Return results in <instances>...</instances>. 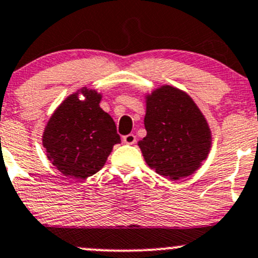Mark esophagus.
<instances>
[{
  "instance_id": "obj_1",
  "label": "esophagus",
  "mask_w": 258,
  "mask_h": 258,
  "mask_svg": "<svg viewBox=\"0 0 258 258\" xmlns=\"http://www.w3.org/2000/svg\"><path fill=\"white\" fill-rule=\"evenodd\" d=\"M123 142L126 145H134L135 142H136V136H135L134 134L126 135V136L123 137Z\"/></svg>"
}]
</instances>
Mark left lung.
Instances as JSON below:
<instances>
[{"instance_id": "obj_1", "label": "left lung", "mask_w": 258, "mask_h": 258, "mask_svg": "<svg viewBox=\"0 0 258 258\" xmlns=\"http://www.w3.org/2000/svg\"><path fill=\"white\" fill-rule=\"evenodd\" d=\"M146 137L139 142L148 166L163 177L181 179L199 170L210 153L211 130L183 91L165 85L146 95Z\"/></svg>"}]
</instances>
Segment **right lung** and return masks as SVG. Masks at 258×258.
<instances>
[{"label": "right lung", "mask_w": 258, "mask_h": 258, "mask_svg": "<svg viewBox=\"0 0 258 258\" xmlns=\"http://www.w3.org/2000/svg\"><path fill=\"white\" fill-rule=\"evenodd\" d=\"M101 98L97 91L82 87L54 110L46 124V155L67 177L85 179L95 175L105 166L113 146L121 142L112 117L100 107Z\"/></svg>", "instance_id": "1"}]
</instances>
